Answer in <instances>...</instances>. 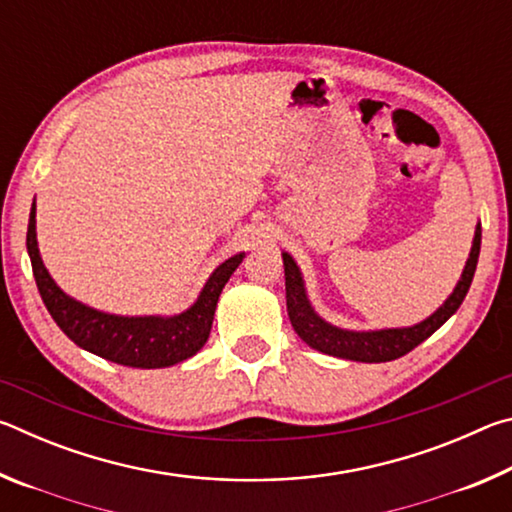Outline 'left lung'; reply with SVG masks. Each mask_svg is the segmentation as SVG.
Returning <instances> with one entry per match:
<instances>
[{"label":"left lung","instance_id":"left-lung-1","mask_svg":"<svg viewBox=\"0 0 512 512\" xmlns=\"http://www.w3.org/2000/svg\"><path fill=\"white\" fill-rule=\"evenodd\" d=\"M481 250V223H476L470 257H467L461 277H458L454 291L431 316L411 327H384V329H343L318 314L311 305L305 287V277H302L300 266L296 264L289 253H282L284 262V284H287V311L289 320L296 334L305 341L309 348H314L329 357H339L348 361L361 363H384L404 357L406 352L418 348L422 341L436 332L440 325H445L449 318L456 314L461 307L467 291H470L472 277L479 262Z\"/></svg>","mask_w":512,"mask_h":512}]
</instances>
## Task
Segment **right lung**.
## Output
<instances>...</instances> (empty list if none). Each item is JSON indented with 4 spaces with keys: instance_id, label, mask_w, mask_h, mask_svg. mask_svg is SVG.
<instances>
[{
    "instance_id": "1",
    "label": "right lung",
    "mask_w": 512,
    "mask_h": 512,
    "mask_svg": "<svg viewBox=\"0 0 512 512\" xmlns=\"http://www.w3.org/2000/svg\"><path fill=\"white\" fill-rule=\"evenodd\" d=\"M27 250L38 291L56 325L79 348L119 366L169 368L203 348L210 336L216 302L230 275L244 262L246 253L225 259L207 277L201 293L185 311L173 316H117L83 305L58 287L40 257L36 232V201L31 205Z\"/></svg>"
}]
</instances>
